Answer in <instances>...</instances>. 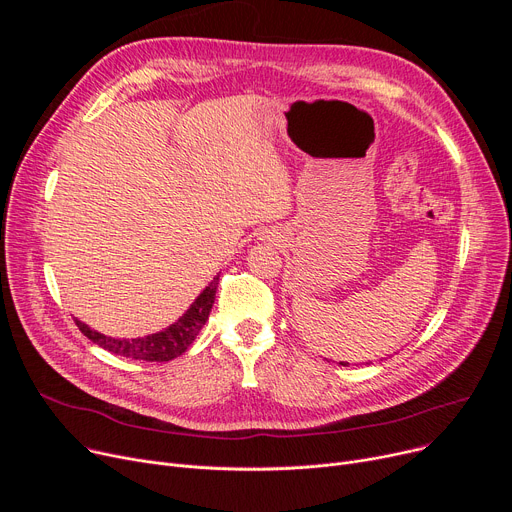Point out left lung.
Returning a JSON list of instances; mask_svg holds the SVG:
<instances>
[{
  "label": "left lung",
  "mask_w": 512,
  "mask_h": 512,
  "mask_svg": "<svg viewBox=\"0 0 512 512\" xmlns=\"http://www.w3.org/2000/svg\"><path fill=\"white\" fill-rule=\"evenodd\" d=\"M340 365H344V367H346V365H348V363H346V361H340ZM367 365H369V363H367Z\"/></svg>",
  "instance_id": "obj_1"
}]
</instances>
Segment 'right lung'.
I'll return each mask as SVG.
<instances>
[{
	"mask_svg": "<svg viewBox=\"0 0 512 512\" xmlns=\"http://www.w3.org/2000/svg\"><path fill=\"white\" fill-rule=\"evenodd\" d=\"M218 284H220V276H215L193 301V305L188 307L174 321V324H170L166 330L143 336V338H112L89 328L80 319H74V321L78 330L83 332L91 342H95L97 346L105 348V351H110L114 355H120L126 359H137V361H151V363L172 361L180 357L186 348L193 344V340L205 326L215 301V290H218Z\"/></svg>",
	"mask_w": 512,
	"mask_h": 512,
	"instance_id": "right-lung-1",
	"label": "right lung"
}]
</instances>
